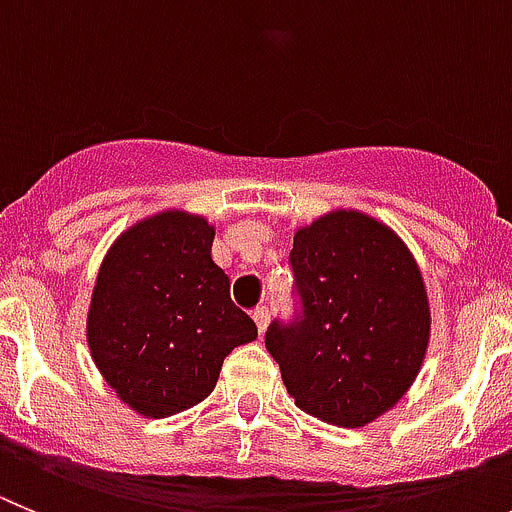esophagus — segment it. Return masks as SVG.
Here are the masks:
<instances>
[{"label":"esophagus","instance_id":"34e87169","mask_svg":"<svg viewBox=\"0 0 512 512\" xmlns=\"http://www.w3.org/2000/svg\"><path fill=\"white\" fill-rule=\"evenodd\" d=\"M252 319H255L257 329H260V334H262V331H265V329H267V319H270V311H267V308H265V306L255 308V313H252Z\"/></svg>","mask_w":512,"mask_h":512}]
</instances>
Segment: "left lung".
Returning <instances> with one entry per match:
<instances>
[{
	"instance_id": "left-lung-1",
	"label": "left lung",
	"mask_w": 512,
	"mask_h": 512,
	"mask_svg": "<svg viewBox=\"0 0 512 512\" xmlns=\"http://www.w3.org/2000/svg\"><path fill=\"white\" fill-rule=\"evenodd\" d=\"M301 313L265 347L301 411L342 428L388 413L421 372L431 331L421 270L403 239L354 209L293 234Z\"/></svg>"
}]
</instances>
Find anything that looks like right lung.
I'll list each match as a JSON object with an SVG mask.
<instances>
[{
  "label": "right lung",
  "instance_id": "right-lung-1",
  "mask_svg": "<svg viewBox=\"0 0 512 512\" xmlns=\"http://www.w3.org/2000/svg\"><path fill=\"white\" fill-rule=\"evenodd\" d=\"M214 227L173 209L147 216L109 247L91 293L86 339L117 398L165 418L211 395L234 347L257 339L211 260Z\"/></svg>",
  "mask_w": 512,
  "mask_h": 512
}]
</instances>
